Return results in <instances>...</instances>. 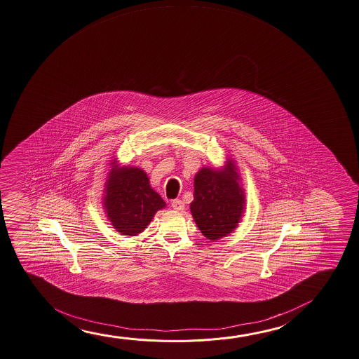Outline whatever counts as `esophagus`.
<instances>
[{"instance_id": "obj_1", "label": "esophagus", "mask_w": 359, "mask_h": 359, "mask_svg": "<svg viewBox=\"0 0 359 359\" xmlns=\"http://www.w3.org/2000/svg\"><path fill=\"white\" fill-rule=\"evenodd\" d=\"M172 208L177 211H183L184 210V203L182 200H173L172 201Z\"/></svg>"}]
</instances>
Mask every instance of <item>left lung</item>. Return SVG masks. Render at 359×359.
Here are the masks:
<instances>
[{
	"label": "left lung",
	"instance_id": "8db88e82",
	"mask_svg": "<svg viewBox=\"0 0 359 359\" xmlns=\"http://www.w3.org/2000/svg\"><path fill=\"white\" fill-rule=\"evenodd\" d=\"M234 162L222 170L203 167L196 173L194 201L189 205L196 225L210 241L234 231L245 208V195Z\"/></svg>",
	"mask_w": 359,
	"mask_h": 359
}]
</instances>
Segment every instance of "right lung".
Instances as JSON below:
<instances>
[{
	"instance_id": "1",
	"label": "right lung",
	"mask_w": 359,
	"mask_h": 359,
	"mask_svg": "<svg viewBox=\"0 0 359 359\" xmlns=\"http://www.w3.org/2000/svg\"><path fill=\"white\" fill-rule=\"evenodd\" d=\"M106 186L104 208L118 233L137 236L149 225L158 210L165 208L162 197L150 187L149 178L137 167H118L112 162Z\"/></svg>"
}]
</instances>
